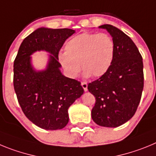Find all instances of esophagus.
<instances>
[{"instance_id": "obj_1", "label": "esophagus", "mask_w": 156, "mask_h": 156, "mask_svg": "<svg viewBox=\"0 0 156 156\" xmlns=\"http://www.w3.org/2000/svg\"><path fill=\"white\" fill-rule=\"evenodd\" d=\"M81 86H82V87L83 88V90H84L85 91H87V83L86 82L81 83Z\"/></svg>"}]
</instances>
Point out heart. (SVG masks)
<instances>
[{
    "mask_svg": "<svg viewBox=\"0 0 156 156\" xmlns=\"http://www.w3.org/2000/svg\"><path fill=\"white\" fill-rule=\"evenodd\" d=\"M65 50L58 60L69 76H76L81 64L85 76L100 77L112 64L115 46L108 34L82 33L66 43Z\"/></svg>",
    "mask_w": 156,
    "mask_h": 156,
    "instance_id": "b5f03b06",
    "label": "heart"
}]
</instances>
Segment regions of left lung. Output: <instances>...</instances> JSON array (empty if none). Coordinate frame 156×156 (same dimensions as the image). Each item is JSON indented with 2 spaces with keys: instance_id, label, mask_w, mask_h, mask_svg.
Instances as JSON below:
<instances>
[{
  "instance_id": "8db88e82",
  "label": "left lung",
  "mask_w": 156,
  "mask_h": 156,
  "mask_svg": "<svg viewBox=\"0 0 156 156\" xmlns=\"http://www.w3.org/2000/svg\"><path fill=\"white\" fill-rule=\"evenodd\" d=\"M99 28L109 33L115 51L107 73L87 86L96 100L91 117L99 126L117 127L131 119L140 103L144 87L142 57L133 41L120 30L108 24Z\"/></svg>"
}]
</instances>
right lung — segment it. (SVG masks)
Masks as SVG:
<instances>
[{
    "label": "right lung",
    "instance_id": "obj_1",
    "mask_svg": "<svg viewBox=\"0 0 156 156\" xmlns=\"http://www.w3.org/2000/svg\"><path fill=\"white\" fill-rule=\"evenodd\" d=\"M75 33L71 29L41 27L23 40L14 61L13 83L25 115L42 129L55 130L69 122V106L83 94L80 82L60 71L58 53L65 41ZM37 50L51 54L46 70L36 71L30 55Z\"/></svg>",
    "mask_w": 156,
    "mask_h": 156
}]
</instances>
